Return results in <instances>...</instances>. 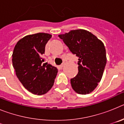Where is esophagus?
Listing matches in <instances>:
<instances>
[{
	"mask_svg": "<svg viewBox=\"0 0 124 124\" xmlns=\"http://www.w3.org/2000/svg\"><path fill=\"white\" fill-rule=\"evenodd\" d=\"M64 63H63V64H61V65H60V66H59V67H60L61 69H62V68H63V66H64Z\"/></svg>",
	"mask_w": 124,
	"mask_h": 124,
	"instance_id": "1",
	"label": "esophagus"
}]
</instances>
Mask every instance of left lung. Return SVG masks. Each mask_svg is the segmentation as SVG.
Returning a JSON list of instances; mask_svg holds the SVG:
<instances>
[{
  "label": "left lung",
  "mask_w": 124,
  "mask_h": 124,
  "mask_svg": "<svg viewBox=\"0 0 124 124\" xmlns=\"http://www.w3.org/2000/svg\"><path fill=\"white\" fill-rule=\"evenodd\" d=\"M58 37L73 54L79 58L78 73L71 79L74 91L79 94H89L98 85L107 63L103 43L85 30H71Z\"/></svg>",
  "instance_id": "8db88e82"
}]
</instances>
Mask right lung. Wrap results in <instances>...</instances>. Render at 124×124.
I'll return each instance as SVG.
<instances>
[{
  "label": "right lung",
  "mask_w": 124,
  "mask_h": 124,
  "mask_svg": "<svg viewBox=\"0 0 124 124\" xmlns=\"http://www.w3.org/2000/svg\"><path fill=\"white\" fill-rule=\"evenodd\" d=\"M51 35L45 33L25 36L15 46L12 64L23 86L34 94H45L53 87L58 69L44 63L45 45Z\"/></svg>",
  "instance_id": "add662e5"
}]
</instances>
